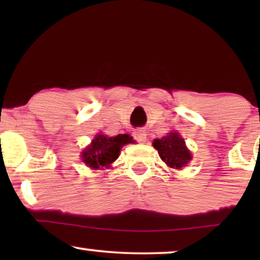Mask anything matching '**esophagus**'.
Listing matches in <instances>:
<instances>
[{"label": "esophagus", "instance_id": "obj_1", "mask_svg": "<svg viewBox=\"0 0 260 260\" xmlns=\"http://www.w3.org/2000/svg\"><path fill=\"white\" fill-rule=\"evenodd\" d=\"M134 137L135 140L137 142H140V143H144L145 141H147V134H145L144 130H136L134 133Z\"/></svg>", "mask_w": 260, "mask_h": 260}]
</instances>
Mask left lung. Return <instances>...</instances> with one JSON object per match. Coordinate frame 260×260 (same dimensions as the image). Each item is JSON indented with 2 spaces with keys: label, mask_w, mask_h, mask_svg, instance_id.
Wrapping results in <instances>:
<instances>
[{
  "label": "left lung",
  "mask_w": 260,
  "mask_h": 260,
  "mask_svg": "<svg viewBox=\"0 0 260 260\" xmlns=\"http://www.w3.org/2000/svg\"><path fill=\"white\" fill-rule=\"evenodd\" d=\"M152 145L158 151L162 161L172 169H182L191 159L190 151L179 133H169L165 137L156 138Z\"/></svg>",
  "instance_id": "left-lung-1"
}]
</instances>
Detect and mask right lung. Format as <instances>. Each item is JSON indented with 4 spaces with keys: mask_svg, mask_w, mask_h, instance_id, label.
Wrapping results in <instances>:
<instances>
[{
    "mask_svg": "<svg viewBox=\"0 0 260 260\" xmlns=\"http://www.w3.org/2000/svg\"><path fill=\"white\" fill-rule=\"evenodd\" d=\"M133 142V137L126 134L117 135L115 137L98 134L91 144L81 152V158L85 165L92 169L109 168L110 165L118 158L123 145Z\"/></svg>",
    "mask_w": 260,
    "mask_h": 260,
    "instance_id": "obj_1",
    "label": "right lung"
}]
</instances>
